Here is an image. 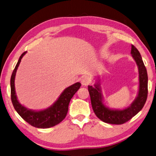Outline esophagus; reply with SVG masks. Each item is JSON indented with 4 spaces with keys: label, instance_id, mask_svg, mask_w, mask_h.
Masks as SVG:
<instances>
[{
    "label": "esophagus",
    "instance_id": "esophagus-1",
    "mask_svg": "<svg viewBox=\"0 0 156 156\" xmlns=\"http://www.w3.org/2000/svg\"><path fill=\"white\" fill-rule=\"evenodd\" d=\"M89 82H90V79L87 76H83V77H81V83L82 85H84V86L87 85L89 83Z\"/></svg>",
    "mask_w": 156,
    "mask_h": 156
}]
</instances>
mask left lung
<instances>
[{
    "instance_id": "obj_1",
    "label": "left lung",
    "mask_w": 156,
    "mask_h": 156,
    "mask_svg": "<svg viewBox=\"0 0 156 156\" xmlns=\"http://www.w3.org/2000/svg\"><path fill=\"white\" fill-rule=\"evenodd\" d=\"M131 56L136 61L139 72V90L134 101L131 104L123 109H110L107 107L103 101V96L100 87V80H98L94 87L88 85L92 108L96 116L102 122L120 125L130 120L139 113L146 103L147 97V73L146 68L141 58V55L133 44L131 50Z\"/></svg>"
}]
</instances>
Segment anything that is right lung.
Wrapping results in <instances>:
<instances>
[{"label":"right lung","instance_id":"1","mask_svg":"<svg viewBox=\"0 0 156 156\" xmlns=\"http://www.w3.org/2000/svg\"><path fill=\"white\" fill-rule=\"evenodd\" d=\"M27 52H24L20 55L10 78V93L12 105L19 115L32 126L43 129L53 127L65 118L68 112L69 102L75 93L80 88L81 83H75V84L67 87L62 92L57 101L45 109L35 111L27 109L20 104L17 99L15 87V79L17 69Z\"/></svg>","mask_w":156,"mask_h":156}]
</instances>
